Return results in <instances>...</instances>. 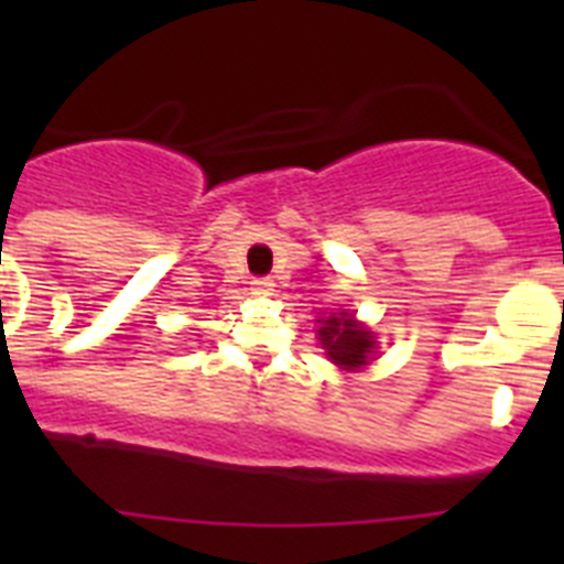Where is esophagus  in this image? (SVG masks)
<instances>
[{
    "instance_id": "34e87169",
    "label": "esophagus",
    "mask_w": 564,
    "mask_h": 564,
    "mask_svg": "<svg viewBox=\"0 0 564 564\" xmlns=\"http://www.w3.org/2000/svg\"><path fill=\"white\" fill-rule=\"evenodd\" d=\"M251 291L257 293V296H268V293L273 291V279H271V276H257V279H251Z\"/></svg>"
}]
</instances>
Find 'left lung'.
Segmentation results:
<instances>
[{
	"label": "left lung",
	"instance_id": "8db88e82",
	"mask_svg": "<svg viewBox=\"0 0 564 564\" xmlns=\"http://www.w3.org/2000/svg\"><path fill=\"white\" fill-rule=\"evenodd\" d=\"M318 336L325 344L327 356L344 367V370H352V367H361L367 364V356L372 352L376 341L364 327H358L347 313L344 316H330L325 318V327H318Z\"/></svg>",
	"mask_w": 564,
	"mask_h": 564
}]
</instances>
